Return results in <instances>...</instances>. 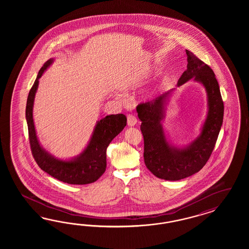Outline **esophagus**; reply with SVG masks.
<instances>
[{
  "label": "esophagus",
  "mask_w": 249,
  "mask_h": 249,
  "mask_svg": "<svg viewBox=\"0 0 249 249\" xmlns=\"http://www.w3.org/2000/svg\"><path fill=\"white\" fill-rule=\"evenodd\" d=\"M127 119H128V125L129 127H132L134 126L136 123H137V119H136L135 116L132 115V114H128L127 116Z\"/></svg>",
  "instance_id": "esophagus-1"
}]
</instances>
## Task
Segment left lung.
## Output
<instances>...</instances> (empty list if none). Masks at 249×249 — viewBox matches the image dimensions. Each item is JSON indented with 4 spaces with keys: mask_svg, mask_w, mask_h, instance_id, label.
<instances>
[{
    "mask_svg": "<svg viewBox=\"0 0 249 249\" xmlns=\"http://www.w3.org/2000/svg\"><path fill=\"white\" fill-rule=\"evenodd\" d=\"M187 69L177 86L191 78L204 85L208 98V113L201 134L185 148H176L168 142L161 121L165 115L166 98L172 90L137 107L142 121L144 140V162L156 177L178 181L198 173L207 162L215 146L224 118V102L218 82L212 68L196 54L186 50Z\"/></svg>",
    "mask_w": 249,
    "mask_h": 249,
    "instance_id": "8db88e82",
    "label": "left lung"
}]
</instances>
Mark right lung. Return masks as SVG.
<instances>
[{
    "instance_id": "add662e5",
    "label": "right lung",
    "mask_w": 249,
    "mask_h": 249,
    "mask_svg": "<svg viewBox=\"0 0 249 249\" xmlns=\"http://www.w3.org/2000/svg\"><path fill=\"white\" fill-rule=\"evenodd\" d=\"M53 62L46 61L38 72L37 77L29 91L25 117L28 126L29 142L32 154L38 166L53 178L69 184H88L97 181L105 173L107 167V148L116 136L127 124L123 114L108 115L98 121L90 142L79 156L71 160H61L45 151L38 142L33 120V106L37 90L39 78Z\"/></svg>"
}]
</instances>
